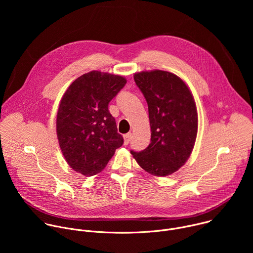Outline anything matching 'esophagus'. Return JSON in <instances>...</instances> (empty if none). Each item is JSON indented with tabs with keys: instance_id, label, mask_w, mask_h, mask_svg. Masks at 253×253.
Here are the masks:
<instances>
[{
	"instance_id": "34e87169",
	"label": "esophagus",
	"mask_w": 253,
	"mask_h": 253,
	"mask_svg": "<svg viewBox=\"0 0 253 253\" xmlns=\"http://www.w3.org/2000/svg\"><path fill=\"white\" fill-rule=\"evenodd\" d=\"M132 139V133H127L124 135V144L125 145H128L129 142L131 141Z\"/></svg>"
}]
</instances>
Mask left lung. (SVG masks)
<instances>
[{"instance_id": "1", "label": "left lung", "mask_w": 253, "mask_h": 253, "mask_svg": "<svg viewBox=\"0 0 253 253\" xmlns=\"http://www.w3.org/2000/svg\"><path fill=\"white\" fill-rule=\"evenodd\" d=\"M134 81L148 105L151 143L131 154L148 173L170 175L184 165L194 147L198 117L193 96L181 79L167 71L140 72Z\"/></svg>"}]
</instances>
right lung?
I'll return each mask as SVG.
<instances>
[{
    "mask_svg": "<svg viewBox=\"0 0 253 253\" xmlns=\"http://www.w3.org/2000/svg\"><path fill=\"white\" fill-rule=\"evenodd\" d=\"M126 82L122 76L92 71L65 92L57 114V136L67 163L76 172L96 175L123 145L108 105Z\"/></svg>",
    "mask_w": 253,
    "mask_h": 253,
    "instance_id": "add662e5",
    "label": "right lung"
}]
</instances>
